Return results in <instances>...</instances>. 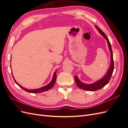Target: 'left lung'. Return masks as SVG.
Instances as JSON below:
<instances>
[{
	"label": "left lung",
	"instance_id": "obj_1",
	"mask_svg": "<svg viewBox=\"0 0 128 128\" xmlns=\"http://www.w3.org/2000/svg\"><path fill=\"white\" fill-rule=\"evenodd\" d=\"M96 28L98 29L100 34H101L102 36H103L107 40L108 46H109V48L110 50V51L111 53V56H110L111 64L110 66V68L109 69V70H108L106 75L104 77H103L102 79L98 80V82H96L94 84H86L83 83L78 79V78H77V77L76 76H75V82L77 85V86H78L80 88L82 89V90H86V91H94L99 90V89L102 88L104 86H105L106 84H107L108 83V82H109V81L110 80L111 76H112V74H113V70H114L113 54V52H112L111 45H110V43L109 41V40H108V38L106 36L105 34H104L102 32V31L99 28L98 26H96Z\"/></svg>",
	"mask_w": 128,
	"mask_h": 128
}]
</instances>
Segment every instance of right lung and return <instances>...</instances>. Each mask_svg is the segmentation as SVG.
I'll use <instances>...</instances> for the list:
<instances>
[{"label": "right lung", "instance_id": "right-lung-1", "mask_svg": "<svg viewBox=\"0 0 128 128\" xmlns=\"http://www.w3.org/2000/svg\"><path fill=\"white\" fill-rule=\"evenodd\" d=\"M56 72H54V74L53 75V78L51 80V82H50L48 85H47V86H46L44 87H42L41 88H38V89H34V90H28V89H26L22 87L21 86H20V85H19L16 82V80H15L14 78V80L15 81V82L16 83L17 85H18V86H20V88H21L23 90H24V91L28 92H30V93H33V94H37V93H40V92H44V91H48V90H50V89H51L53 86L55 84V82H56Z\"/></svg>", "mask_w": 128, "mask_h": 128}]
</instances>
